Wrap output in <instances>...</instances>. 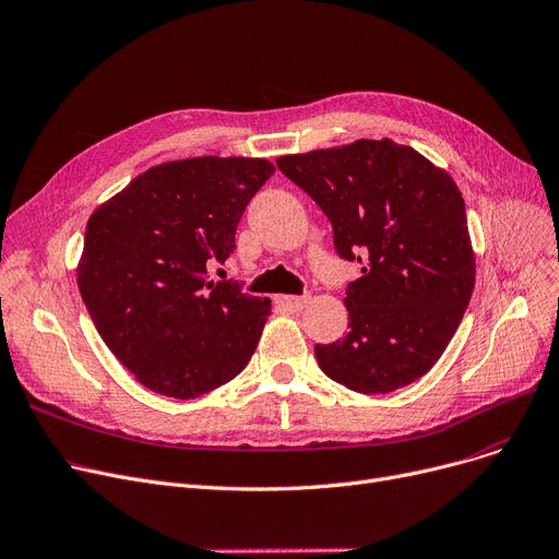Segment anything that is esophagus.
Masks as SVG:
<instances>
[{"label": "esophagus", "instance_id": "1", "mask_svg": "<svg viewBox=\"0 0 559 559\" xmlns=\"http://www.w3.org/2000/svg\"><path fill=\"white\" fill-rule=\"evenodd\" d=\"M275 305L284 311H300L307 305V298H298V295H277Z\"/></svg>", "mask_w": 559, "mask_h": 559}]
</instances>
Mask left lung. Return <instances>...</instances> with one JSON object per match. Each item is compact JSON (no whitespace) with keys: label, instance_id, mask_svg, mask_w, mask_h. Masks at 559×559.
<instances>
[{"label":"left lung","instance_id":"left-lung-1","mask_svg":"<svg viewBox=\"0 0 559 559\" xmlns=\"http://www.w3.org/2000/svg\"><path fill=\"white\" fill-rule=\"evenodd\" d=\"M277 167L332 221L336 252L360 264L347 284L349 330L316 345L320 370L364 395L424 377L453 338L476 280L461 189L392 140L282 155Z\"/></svg>","mask_w":559,"mask_h":559}]
</instances>
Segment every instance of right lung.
<instances>
[{
	"label": "right lung",
	"instance_id": "add662e5",
	"mask_svg": "<svg viewBox=\"0 0 559 559\" xmlns=\"http://www.w3.org/2000/svg\"><path fill=\"white\" fill-rule=\"evenodd\" d=\"M275 167L261 157H189L138 176L85 227L81 298L108 349L157 395L193 400L233 381L271 300L207 266L235 252L237 225Z\"/></svg>",
	"mask_w": 559,
	"mask_h": 559
}]
</instances>
